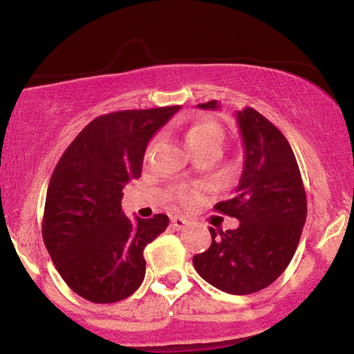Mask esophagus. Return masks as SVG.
<instances>
[{"mask_svg":"<svg viewBox=\"0 0 354 354\" xmlns=\"http://www.w3.org/2000/svg\"><path fill=\"white\" fill-rule=\"evenodd\" d=\"M171 225L176 230H183V228H186V225H188V219H185L181 216H173L171 218Z\"/></svg>","mask_w":354,"mask_h":354,"instance_id":"1","label":"esophagus"}]
</instances>
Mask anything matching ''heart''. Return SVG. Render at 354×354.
Masks as SVG:
<instances>
[{"instance_id":"heart-1","label":"heart","mask_w":354,"mask_h":354,"mask_svg":"<svg viewBox=\"0 0 354 354\" xmlns=\"http://www.w3.org/2000/svg\"><path fill=\"white\" fill-rule=\"evenodd\" d=\"M213 138H223V133L219 126L211 123V121H200V123L191 124L186 129V143H188L191 151L200 148L201 145L208 143ZM198 198H200V191L198 189H180V193H178V200L185 203V205H191Z\"/></svg>"}]
</instances>
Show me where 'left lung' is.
I'll return each mask as SVG.
<instances>
[{
  "instance_id": "obj_1",
  "label": "left lung",
  "mask_w": 354,
  "mask_h": 354,
  "mask_svg": "<svg viewBox=\"0 0 354 354\" xmlns=\"http://www.w3.org/2000/svg\"><path fill=\"white\" fill-rule=\"evenodd\" d=\"M198 106L216 109V101ZM245 168L236 194L214 209L239 219L236 230L209 228L211 246L193 256L205 281L230 295L265 290L290 265L306 221V193L293 149L254 108L236 111Z\"/></svg>"
}]
</instances>
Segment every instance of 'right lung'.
<instances>
[{"mask_svg":"<svg viewBox=\"0 0 354 354\" xmlns=\"http://www.w3.org/2000/svg\"><path fill=\"white\" fill-rule=\"evenodd\" d=\"M181 106L124 109L86 124L59 158L48 186L43 241L64 283L91 303H116L143 283V251L166 214L131 223L124 185L141 176L146 145Z\"/></svg>","mask_w":354,"mask_h":354,"instance_id":"obj_1","label":"right lung"}]
</instances>
